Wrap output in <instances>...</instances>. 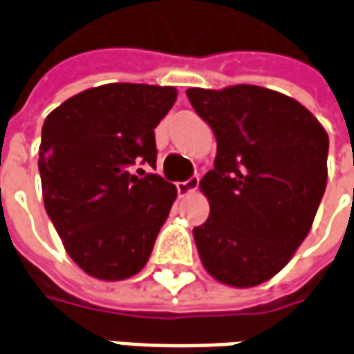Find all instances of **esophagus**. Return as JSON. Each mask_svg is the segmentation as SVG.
I'll return each instance as SVG.
<instances>
[{"instance_id":"obj_1","label":"esophagus","mask_w":354,"mask_h":354,"mask_svg":"<svg viewBox=\"0 0 354 354\" xmlns=\"http://www.w3.org/2000/svg\"><path fill=\"white\" fill-rule=\"evenodd\" d=\"M178 193H180V197H185V195H189V193L197 192V187H199V176H193L189 180H185V182H178L176 184Z\"/></svg>"}]
</instances>
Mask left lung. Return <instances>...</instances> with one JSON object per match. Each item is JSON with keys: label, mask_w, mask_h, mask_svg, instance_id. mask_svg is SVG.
Returning a JSON list of instances; mask_svg holds the SVG:
<instances>
[{"label": "left lung", "mask_w": 354, "mask_h": 354, "mask_svg": "<svg viewBox=\"0 0 354 354\" xmlns=\"http://www.w3.org/2000/svg\"><path fill=\"white\" fill-rule=\"evenodd\" d=\"M214 131V169L201 180L210 216L193 230L210 277L233 288L273 279L311 231L328 180V134L286 94L258 85L187 88Z\"/></svg>", "instance_id": "1"}]
</instances>
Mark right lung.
<instances>
[{
    "label": "right lung",
    "instance_id": "add662e5",
    "mask_svg": "<svg viewBox=\"0 0 354 354\" xmlns=\"http://www.w3.org/2000/svg\"><path fill=\"white\" fill-rule=\"evenodd\" d=\"M174 87L108 83L53 109L41 129L45 210L66 252L87 274L124 281L142 271L176 201V185L132 165H155L153 129Z\"/></svg>",
    "mask_w": 354,
    "mask_h": 354
}]
</instances>
